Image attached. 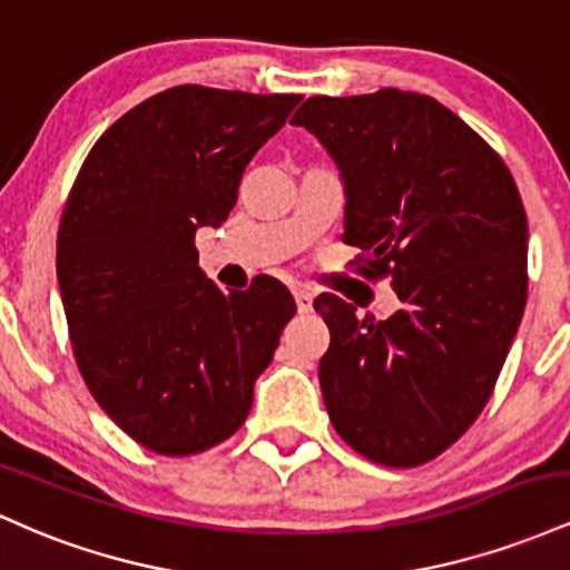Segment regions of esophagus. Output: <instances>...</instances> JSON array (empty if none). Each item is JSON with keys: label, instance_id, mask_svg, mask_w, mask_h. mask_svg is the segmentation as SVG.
I'll return each mask as SVG.
<instances>
[{"label": "esophagus", "instance_id": "1", "mask_svg": "<svg viewBox=\"0 0 570 570\" xmlns=\"http://www.w3.org/2000/svg\"><path fill=\"white\" fill-rule=\"evenodd\" d=\"M292 294H294V303H297V311L299 313L311 311V305H313V294L311 292L303 289V286H294Z\"/></svg>", "mask_w": 570, "mask_h": 570}]
</instances>
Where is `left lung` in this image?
Returning <instances> with one entry per match:
<instances>
[{
	"label": "left lung",
	"instance_id": "8db88e82",
	"mask_svg": "<svg viewBox=\"0 0 570 570\" xmlns=\"http://www.w3.org/2000/svg\"><path fill=\"white\" fill-rule=\"evenodd\" d=\"M292 126L324 144L345 185L358 273L391 278L385 322L318 294L332 426L381 466H421L476 421L528 297V219L507 163L436 98L383 88L313 96Z\"/></svg>",
	"mask_w": 570,
	"mask_h": 570
}]
</instances>
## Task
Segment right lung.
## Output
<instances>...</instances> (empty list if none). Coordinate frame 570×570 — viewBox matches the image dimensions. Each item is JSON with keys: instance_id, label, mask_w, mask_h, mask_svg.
Wrapping results in <instances>:
<instances>
[{"instance_id": "add662e5", "label": "right lung", "mask_w": 570, "mask_h": 570, "mask_svg": "<svg viewBox=\"0 0 570 570\" xmlns=\"http://www.w3.org/2000/svg\"><path fill=\"white\" fill-rule=\"evenodd\" d=\"M294 94L179 85L94 144L58 227L56 273L82 381L130 440L160 455L225 442L294 316L276 278L225 294L195 233L219 227Z\"/></svg>"}]
</instances>
